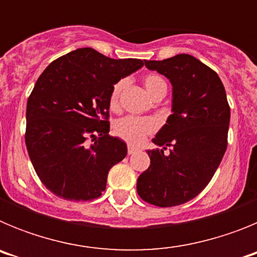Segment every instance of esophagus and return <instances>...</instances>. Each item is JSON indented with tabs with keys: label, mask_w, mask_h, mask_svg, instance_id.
Segmentation results:
<instances>
[{
	"label": "esophagus",
	"mask_w": 257,
	"mask_h": 257,
	"mask_svg": "<svg viewBox=\"0 0 257 257\" xmlns=\"http://www.w3.org/2000/svg\"><path fill=\"white\" fill-rule=\"evenodd\" d=\"M136 151H138V148H135L133 145H128V148H127V153L128 154H134Z\"/></svg>",
	"instance_id": "34e87169"
}]
</instances>
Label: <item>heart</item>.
I'll return each instance as SVG.
<instances>
[{
    "label": "heart",
    "mask_w": 257,
    "mask_h": 257,
    "mask_svg": "<svg viewBox=\"0 0 257 257\" xmlns=\"http://www.w3.org/2000/svg\"><path fill=\"white\" fill-rule=\"evenodd\" d=\"M124 86V79H121L119 82L113 86L112 94H110V104L115 105L119 99L122 88ZM144 86L147 88L148 94L152 97L160 91H167L165 79L160 77L158 74H148L144 78ZM156 122L151 118H138L128 115V117L118 119L114 124L115 135L119 136L121 139L131 143V144H140L144 140V138L148 134H152L156 130Z\"/></svg>",
    "instance_id": "1"
}]
</instances>
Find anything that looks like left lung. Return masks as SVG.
<instances>
[{"label":"left lung","mask_w":257,"mask_h":257,"mask_svg":"<svg viewBox=\"0 0 257 257\" xmlns=\"http://www.w3.org/2000/svg\"><path fill=\"white\" fill-rule=\"evenodd\" d=\"M144 61L171 83L172 114L152 140L162 148L147 152L151 165L136 189L151 205L172 207L198 196L212 179L226 151L230 108L216 72L194 56Z\"/></svg>","instance_id":"1"}]
</instances>
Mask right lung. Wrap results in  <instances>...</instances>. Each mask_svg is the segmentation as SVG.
Segmentation results:
<instances>
[{"mask_svg":"<svg viewBox=\"0 0 257 257\" xmlns=\"http://www.w3.org/2000/svg\"><path fill=\"white\" fill-rule=\"evenodd\" d=\"M144 65L110 59L91 47L52 61L27 103L26 145L45 187L68 201H91L105 190L109 170L127 145L109 135L113 86Z\"/></svg>","mask_w":257,"mask_h":257,"instance_id":"obj_1","label":"right lung"}]
</instances>
